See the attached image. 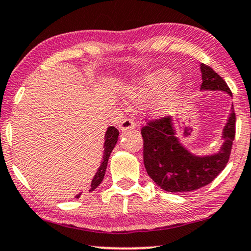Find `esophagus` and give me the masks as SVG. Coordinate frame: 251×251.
Wrapping results in <instances>:
<instances>
[{
	"instance_id": "34e87169",
	"label": "esophagus",
	"mask_w": 251,
	"mask_h": 251,
	"mask_svg": "<svg viewBox=\"0 0 251 251\" xmlns=\"http://www.w3.org/2000/svg\"><path fill=\"white\" fill-rule=\"evenodd\" d=\"M135 121H134L133 118H125L119 123V129H121L122 132H127V130L135 128Z\"/></svg>"
}]
</instances>
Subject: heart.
I'll use <instances>...</instances> for the list:
<instances>
[{
  "instance_id": "obj_1",
  "label": "heart",
  "mask_w": 251,
  "mask_h": 251,
  "mask_svg": "<svg viewBox=\"0 0 251 251\" xmlns=\"http://www.w3.org/2000/svg\"><path fill=\"white\" fill-rule=\"evenodd\" d=\"M176 77L169 70L162 69L150 75L148 78L140 83L139 85L129 87L126 91L127 95L134 100H143L147 98H153L160 95L165 90H167L175 83ZM179 92L175 86H172L162 98L153 101L149 105V109L156 115L169 114L174 109L177 101Z\"/></svg>"
}]
</instances>
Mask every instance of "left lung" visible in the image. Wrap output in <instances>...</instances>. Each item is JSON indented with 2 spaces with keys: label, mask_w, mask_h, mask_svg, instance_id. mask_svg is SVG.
<instances>
[{
  "label": "left lung",
  "mask_w": 251,
  "mask_h": 251,
  "mask_svg": "<svg viewBox=\"0 0 251 251\" xmlns=\"http://www.w3.org/2000/svg\"><path fill=\"white\" fill-rule=\"evenodd\" d=\"M201 91H222L232 97L225 80L210 67L200 63ZM143 161L148 175L167 192H191L216 178L226 166L235 135V112L225 124L222 137L224 142L216 153L197 156L186 149L177 137L174 122L166 117L148 123L142 127Z\"/></svg>",
  "instance_id": "left-lung-1"
}]
</instances>
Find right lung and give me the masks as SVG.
Returning <instances> with one entry per match:
<instances>
[{"label": "right lung", "instance_id": "obj_1", "mask_svg": "<svg viewBox=\"0 0 251 251\" xmlns=\"http://www.w3.org/2000/svg\"><path fill=\"white\" fill-rule=\"evenodd\" d=\"M118 135H119V132H118L117 128H115L114 126L108 127L107 132H105V135H104L103 157H102V161H101L100 167H99L97 173H95V175L93 176V178H92L91 186H90V190H89L90 192L94 191V190L97 189L99 185H100L102 179H103L104 174H105V169H107L109 157H110L111 151L114 150L116 143H117ZM79 196H80V193H78V195H77L75 198H79Z\"/></svg>", "mask_w": 251, "mask_h": 251}]
</instances>
